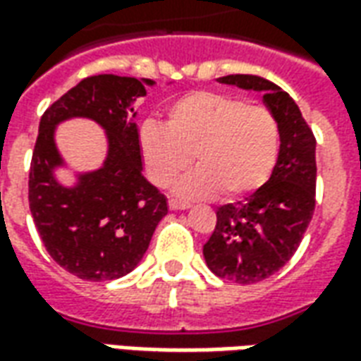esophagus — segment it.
Instances as JSON below:
<instances>
[{"instance_id": "1", "label": "esophagus", "mask_w": 361, "mask_h": 361, "mask_svg": "<svg viewBox=\"0 0 361 361\" xmlns=\"http://www.w3.org/2000/svg\"><path fill=\"white\" fill-rule=\"evenodd\" d=\"M168 207H170L172 211H185V209H189V203H185V201H178V199H170V201H168Z\"/></svg>"}]
</instances>
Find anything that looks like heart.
<instances>
[{"label": "heart", "instance_id": "heart-1", "mask_svg": "<svg viewBox=\"0 0 361 361\" xmlns=\"http://www.w3.org/2000/svg\"><path fill=\"white\" fill-rule=\"evenodd\" d=\"M139 142L149 178L160 188L170 185L195 158L199 168L176 185L178 195L199 199L224 191L242 197L271 178L280 129L265 106L197 90L170 104L166 126L145 121Z\"/></svg>", "mask_w": 361, "mask_h": 361}]
</instances>
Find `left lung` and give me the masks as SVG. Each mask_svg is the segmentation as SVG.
I'll list each match as a JSON object with an SVG mask.
<instances>
[{
    "instance_id": "obj_1",
    "label": "left lung",
    "mask_w": 361,
    "mask_h": 361,
    "mask_svg": "<svg viewBox=\"0 0 361 361\" xmlns=\"http://www.w3.org/2000/svg\"><path fill=\"white\" fill-rule=\"evenodd\" d=\"M222 85L255 90L280 129L276 166L265 185L245 201L222 204L203 245L207 267L220 279L253 284L280 271L294 255L315 211V137L298 104L279 85L257 75H226Z\"/></svg>"
}]
</instances>
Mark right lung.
Here are the masks:
<instances>
[{
    "label": "right lung",
    "instance_id": "1",
    "mask_svg": "<svg viewBox=\"0 0 361 361\" xmlns=\"http://www.w3.org/2000/svg\"><path fill=\"white\" fill-rule=\"evenodd\" d=\"M152 85V79L119 75L87 77L40 119L28 173L30 212L51 259L82 280L129 274L168 214L166 197L142 176L135 123V100ZM75 117L102 126L109 150L100 169L78 173L74 185L66 186L55 176L66 167L55 145V127Z\"/></svg>",
    "mask_w": 361,
    "mask_h": 361
}]
</instances>
